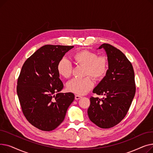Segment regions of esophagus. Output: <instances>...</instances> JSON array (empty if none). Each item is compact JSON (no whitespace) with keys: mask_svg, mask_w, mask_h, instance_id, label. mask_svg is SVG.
Instances as JSON below:
<instances>
[{"mask_svg":"<svg viewBox=\"0 0 153 153\" xmlns=\"http://www.w3.org/2000/svg\"><path fill=\"white\" fill-rule=\"evenodd\" d=\"M81 98H82V96H81V95H75V99L76 100H79V99H81Z\"/></svg>","mask_w":153,"mask_h":153,"instance_id":"34e87169","label":"esophagus"}]
</instances>
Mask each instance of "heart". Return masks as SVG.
Returning a JSON list of instances; mask_svg holds the SVG:
<instances>
[{
    "label": "heart",
    "instance_id": "b5f03b06",
    "mask_svg": "<svg viewBox=\"0 0 153 153\" xmlns=\"http://www.w3.org/2000/svg\"><path fill=\"white\" fill-rule=\"evenodd\" d=\"M76 63L85 67L84 76L89 75L84 79H74L67 84L69 92L79 95H84L89 92L94 85L92 77L96 80L102 79L107 74L108 61L105 56H97V53L87 50L77 51L73 55ZM57 71L59 76L69 78L72 73V66L66 58H62L57 64Z\"/></svg>",
    "mask_w": 153,
    "mask_h": 153
}]
</instances>
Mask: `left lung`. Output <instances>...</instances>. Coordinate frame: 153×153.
Returning a JSON list of instances; mask_svg holds the SVG:
<instances>
[{"label": "left lung", "mask_w": 153, "mask_h": 153, "mask_svg": "<svg viewBox=\"0 0 153 153\" xmlns=\"http://www.w3.org/2000/svg\"><path fill=\"white\" fill-rule=\"evenodd\" d=\"M106 51L108 69L93 93L104 97H91L87 114L91 121L102 128L118 124L126 116L136 92L134 72L130 61L117 48L107 43L99 49Z\"/></svg>", "instance_id": "obj_1"}]
</instances>
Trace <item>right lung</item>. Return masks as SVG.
Returning <instances> with one entry per match:
<instances>
[{
	"label": "right lung",
	"instance_id": "right-lung-1",
	"mask_svg": "<svg viewBox=\"0 0 153 153\" xmlns=\"http://www.w3.org/2000/svg\"><path fill=\"white\" fill-rule=\"evenodd\" d=\"M73 47L45 45L22 68L17 87L19 102L24 116L39 130L50 131L57 128L74 100V94L59 92L63 84L57 71L58 62Z\"/></svg>",
	"mask_w": 153,
	"mask_h": 153
}]
</instances>
